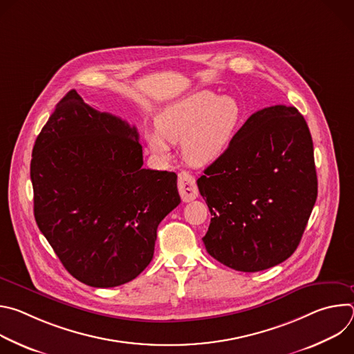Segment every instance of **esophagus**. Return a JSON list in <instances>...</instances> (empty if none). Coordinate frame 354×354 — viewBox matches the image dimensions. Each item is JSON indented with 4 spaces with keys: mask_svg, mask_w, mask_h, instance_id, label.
Masks as SVG:
<instances>
[{
    "mask_svg": "<svg viewBox=\"0 0 354 354\" xmlns=\"http://www.w3.org/2000/svg\"><path fill=\"white\" fill-rule=\"evenodd\" d=\"M178 189L183 201H190L197 197L198 189L194 178L189 172H180L178 178Z\"/></svg>",
    "mask_w": 354,
    "mask_h": 354,
    "instance_id": "1",
    "label": "esophagus"
}]
</instances>
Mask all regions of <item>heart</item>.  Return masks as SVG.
Returning <instances> with one entry per match:
<instances>
[{
    "instance_id": "b5f03b06",
    "label": "heart",
    "mask_w": 354,
    "mask_h": 354,
    "mask_svg": "<svg viewBox=\"0 0 354 354\" xmlns=\"http://www.w3.org/2000/svg\"><path fill=\"white\" fill-rule=\"evenodd\" d=\"M239 119L241 106L234 96L197 91L158 115L157 129L147 133V142L151 153L165 157L171 144L180 141L185 161L206 167L225 153Z\"/></svg>"
}]
</instances>
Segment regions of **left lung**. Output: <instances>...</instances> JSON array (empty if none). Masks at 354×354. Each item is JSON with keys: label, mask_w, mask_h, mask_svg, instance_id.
Masks as SVG:
<instances>
[{"label": "left lung", "mask_w": 354, "mask_h": 354, "mask_svg": "<svg viewBox=\"0 0 354 354\" xmlns=\"http://www.w3.org/2000/svg\"><path fill=\"white\" fill-rule=\"evenodd\" d=\"M197 187L213 216L203 236L209 255L238 272L284 262L297 249L318 194L306 119L284 105L255 112Z\"/></svg>", "instance_id": "8db88e82"}]
</instances>
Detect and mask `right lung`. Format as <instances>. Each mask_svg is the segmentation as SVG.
<instances>
[{"label": "right lung", "instance_id": "add662e5", "mask_svg": "<svg viewBox=\"0 0 354 354\" xmlns=\"http://www.w3.org/2000/svg\"><path fill=\"white\" fill-rule=\"evenodd\" d=\"M30 179L39 230L91 287L136 279L153 259L160 223L180 203L175 172L142 168L137 129L75 89L37 136Z\"/></svg>", "mask_w": 354, "mask_h": 354}]
</instances>
